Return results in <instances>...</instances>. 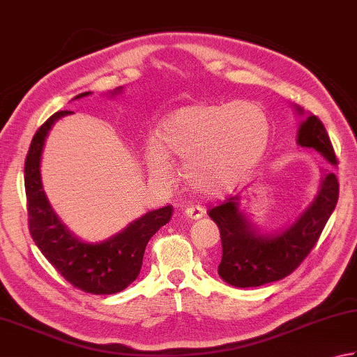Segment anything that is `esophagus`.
I'll list each match as a JSON object with an SVG mask.
<instances>
[{"label":"esophagus","instance_id":"esophagus-1","mask_svg":"<svg viewBox=\"0 0 357 357\" xmlns=\"http://www.w3.org/2000/svg\"><path fill=\"white\" fill-rule=\"evenodd\" d=\"M184 215H185L187 220H199V218H203V215H204V209H203V207H199V206H189L185 209Z\"/></svg>","mask_w":357,"mask_h":357}]
</instances>
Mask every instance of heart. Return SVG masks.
<instances>
[{"instance_id": "heart-1", "label": "heart", "mask_w": 357, "mask_h": 357, "mask_svg": "<svg viewBox=\"0 0 357 357\" xmlns=\"http://www.w3.org/2000/svg\"><path fill=\"white\" fill-rule=\"evenodd\" d=\"M270 142V120L252 101L195 102L168 114L158 140L145 145L144 162L153 179L172 178L170 160L184 164L193 190L229 189L262 160Z\"/></svg>"}]
</instances>
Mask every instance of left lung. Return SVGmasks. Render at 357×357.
Segmentation results:
<instances>
[{
  "label": "left lung",
  "instance_id": "8db88e82",
  "mask_svg": "<svg viewBox=\"0 0 357 357\" xmlns=\"http://www.w3.org/2000/svg\"><path fill=\"white\" fill-rule=\"evenodd\" d=\"M298 115H304L300 106H294ZM296 144L312 148L331 165H337L331 140L323 123L309 114L301 120ZM339 199V183L334 173L321 176L314 199L298 213V217L280 231L262 232L238 207V195L223 204L212 207L209 217L217 223L222 236L223 256L218 275L229 286L248 289L280 281L303 262L323 228L331 217Z\"/></svg>",
  "mask_w": 357,
  "mask_h": 357
}]
</instances>
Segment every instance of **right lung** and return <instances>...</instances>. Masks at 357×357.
Masks as SVG:
<instances>
[{
  "label": "right lung",
  "instance_id": "obj_1",
  "mask_svg": "<svg viewBox=\"0 0 357 357\" xmlns=\"http://www.w3.org/2000/svg\"><path fill=\"white\" fill-rule=\"evenodd\" d=\"M123 92L115 89L111 96ZM92 92H84L81 100ZM70 111H59L38 128L31 142L24 164V189L28 199L29 232L48 262L77 289L93 295H111L125 290L142 268L146 243L162 226L170 222L173 206L146 212L126 228L101 242H84L61 222L43 190L40 162L50 129Z\"/></svg>",
  "mask_w": 357,
  "mask_h": 357
}]
</instances>
